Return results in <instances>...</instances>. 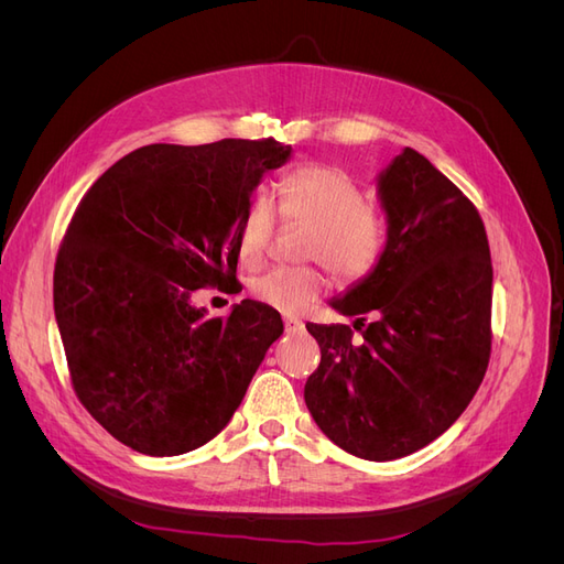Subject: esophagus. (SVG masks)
<instances>
[{
	"label": "esophagus",
	"instance_id": "34e87169",
	"mask_svg": "<svg viewBox=\"0 0 564 564\" xmlns=\"http://www.w3.org/2000/svg\"><path fill=\"white\" fill-rule=\"evenodd\" d=\"M284 327H286V332H301L303 322L294 315H284Z\"/></svg>",
	"mask_w": 564,
	"mask_h": 564
}]
</instances>
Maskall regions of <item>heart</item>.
<instances>
[{
  "label": "heart",
  "mask_w": 564,
  "mask_h": 564,
  "mask_svg": "<svg viewBox=\"0 0 564 564\" xmlns=\"http://www.w3.org/2000/svg\"><path fill=\"white\" fill-rule=\"evenodd\" d=\"M275 209L286 224H305V259L327 263L338 278L365 280L388 249V220L365 202L362 185L334 164L308 162L284 172L275 183ZM275 230V214L261 197L251 199L237 226V259L256 268ZM324 275L315 265L272 268L251 282V294L280 313H301L319 299Z\"/></svg>",
  "instance_id": "b5f03b06"
}]
</instances>
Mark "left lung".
Returning a JSON list of instances; mask_svg holds the SVG:
<instances>
[{"label": "left lung", "instance_id": "1", "mask_svg": "<svg viewBox=\"0 0 564 564\" xmlns=\"http://www.w3.org/2000/svg\"><path fill=\"white\" fill-rule=\"evenodd\" d=\"M388 249L332 308L355 324H305L319 367L303 398L334 445L392 460L431 445L464 414L491 352V256L480 214L404 148L379 176ZM364 334L355 341L351 329Z\"/></svg>", "mask_w": 564, "mask_h": 564}]
</instances>
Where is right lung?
Listing matches in <instances>:
<instances>
[{"instance_id": "1", "label": "right lung", "mask_w": 564, "mask_h": 564, "mask_svg": "<svg viewBox=\"0 0 564 564\" xmlns=\"http://www.w3.org/2000/svg\"><path fill=\"white\" fill-rule=\"evenodd\" d=\"M289 155L275 139L152 143L82 197L56 256L54 311L79 402L122 445L148 456L207 445L282 336L265 303L207 317L193 294L237 282V226Z\"/></svg>"}]
</instances>
